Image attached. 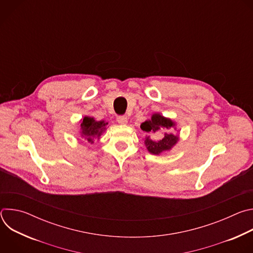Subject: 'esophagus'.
I'll return each mask as SVG.
<instances>
[{
  "label": "esophagus",
  "mask_w": 253,
  "mask_h": 253,
  "mask_svg": "<svg viewBox=\"0 0 253 253\" xmlns=\"http://www.w3.org/2000/svg\"><path fill=\"white\" fill-rule=\"evenodd\" d=\"M117 122L120 124V125H125L128 123V118L126 116H118L117 117Z\"/></svg>",
  "instance_id": "1"
}]
</instances>
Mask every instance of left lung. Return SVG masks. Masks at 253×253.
I'll return each mask as SVG.
<instances>
[{
  "mask_svg": "<svg viewBox=\"0 0 253 253\" xmlns=\"http://www.w3.org/2000/svg\"><path fill=\"white\" fill-rule=\"evenodd\" d=\"M175 126V123L158 113L152 115L150 120H146L141 124V129L146 132L148 135L145 137L144 143L147 150L153 155H159L162 152L169 151L175 144L178 142V135H174L171 133H164V136L160 140H155L151 136L158 132H162L164 129H170Z\"/></svg>",
  "mask_w": 253,
  "mask_h": 253,
  "instance_id": "obj_1",
  "label": "left lung"
}]
</instances>
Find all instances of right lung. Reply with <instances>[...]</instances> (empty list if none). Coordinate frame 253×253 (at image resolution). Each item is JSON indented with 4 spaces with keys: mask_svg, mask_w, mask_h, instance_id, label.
I'll list each match as a JSON object with an SVG mask.
<instances>
[{
    "mask_svg": "<svg viewBox=\"0 0 253 253\" xmlns=\"http://www.w3.org/2000/svg\"><path fill=\"white\" fill-rule=\"evenodd\" d=\"M108 122L104 120L96 121L93 117L85 116L81 122L80 135L88 143H94L95 138H99L106 130Z\"/></svg>",
    "mask_w": 253,
    "mask_h": 253,
    "instance_id": "obj_1",
    "label": "right lung"
}]
</instances>
